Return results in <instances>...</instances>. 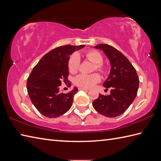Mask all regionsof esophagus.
Segmentation results:
<instances>
[{
	"label": "esophagus",
	"mask_w": 161,
	"mask_h": 161,
	"mask_svg": "<svg viewBox=\"0 0 161 161\" xmlns=\"http://www.w3.org/2000/svg\"><path fill=\"white\" fill-rule=\"evenodd\" d=\"M79 90H82V91H89V89H88V88H79Z\"/></svg>",
	"instance_id": "obj_1"
}]
</instances>
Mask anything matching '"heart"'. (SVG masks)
Instances as JSON below:
<instances>
[{
    "mask_svg": "<svg viewBox=\"0 0 161 161\" xmlns=\"http://www.w3.org/2000/svg\"><path fill=\"white\" fill-rule=\"evenodd\" d=\"M87 59L91 61L92 63L95 64L96 69L102 71L104 67L102 66V58L101 54L97 51L91 50L88 52L86 54ZM80 58L77 53H74L70 56L69 60H68V67L69 71L72 73H75L77 71L79 66H80ZM100 80V75L97 74H92V75H85L80 74L75 77L74 79V83L77 86H80L84 88H89L93 86L95 84L99 82Z\"/></svg>",
    "mask_w": 161,
    "mask_h": 161,
    "instance_id": "b5f03b06",
    "label": "heart"
}]
</instances>
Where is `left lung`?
<instances>
[{"instance_id":"8db88e82","label":"left lung","mask_w":161,"mask_h":161,"mask_svg":"<svg viewBox=\"0 0 161 161\" xmlns=\"http://www.w3.org/2000/svg\"><path fill=\"white\" fill-rule=\"evenodd\" d=\"M94 47L103 51L110 62V73L103 86L106 90L110 88L111 94H100L93 102V106L99 114L108 118L117 117L124 114L135 100L139 77L127 58L115 47L104 43Z\"/></svg>"}]
</instances>
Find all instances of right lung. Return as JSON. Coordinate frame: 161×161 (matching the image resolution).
<instances>
[{
    "instance_id": "right-lung-1",
    "label": "right lung",
    "mask_w": 161,
    "mask_h": 161,
    "mask_svg": "<svg viewBox=\"0 0 161 161\" xmlns=\"http://www.w3.org/2000/svg\"><path fill=\"white\" fill-rule=\"evenodd\" d=\"M84 46L57 47L45 54L33 68L27 81V89L32 104L41 114L47 118H57L72 107L77 88L75 86L68 93H63L59 86L63 81H68L70 55Z\"/></svg>"
}]
</instances>
